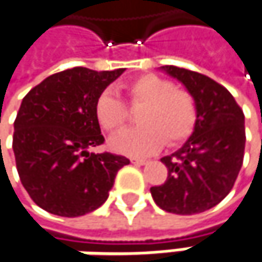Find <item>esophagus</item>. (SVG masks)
<instances>
[{
    "label": "esophagus",
    "instance_id": "esophagus-1",
    "mask_svg": "<svg viewBox=\"0 0 262 262\" xmlns=\"http://www.w3.org/2000/svg\"><path fill=\"white\" fill-rule=\"evenodd\" d=\"M130 162L133 165H145L147 163L145 159H138V157H130Z\"/></svg>",
    "mask_w": 262,
    "mask_h": 262
}]
</instances>
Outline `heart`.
Masks as SVG:
<instances>
[{
    "instance_id": "1",
    "label": "heart",
    "mask_w": 262,
    "mask_h": 262,
    "mask_svg": "<svg viewBox=\"0 0 262 262\" xmlns=\"http://www.w3.org/2000/svg\"><path fill=\"white\" fill-rule=\"evenodd\" d=\"M126 97L132 109L141 107V126L121 132L111 139V148L129 156L156 153L163 142L177 147L186 142L196 127L198 106L190 91L159 75H141L126 83ZM94 115L107 133L121 130L129 121V111L111 90L102 91L94 102Z\"/></svg>"
}]
</instances>
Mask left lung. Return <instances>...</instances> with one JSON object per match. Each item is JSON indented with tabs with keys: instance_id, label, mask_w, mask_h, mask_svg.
<instances>
[{
	"instance_id": "1",
	"label": "left lung",
	"mask_w": 262,
	"mask_h": 262,
	"mask_svg": "<svg viewBox=\"0 0 262 262\" xmlns=\"http://www.w3.org/2000/svg\"><path fill=\"white\" fill-rule=\"evenodd\" d=\"M162 69L192 93L198 123L179 151L162 159L168 177L150 192L168 213H202L225 198L240 172L246 144L245 114L232 94L211 78L176 66Z\"/></svg>"
}]
</instances>
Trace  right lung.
I'll return each mask as SVG.
<instances>
[{
	"label": "right lung",
	"mask_w": 262,
	"mask_h": 262,
	"mask_svg": "<svg viewBox=\"0 0 262 262\" xmlns=\"http://www.w3.org/2000/svg\"><path fill=\"white\" fill-rule=\"evenodd\" d=\"M123 72L67 69L24 97L13 151L22 186L40 208L64 217L91 213L107 200L117 172L130 163L107 151L88 153L105 142L94 102Z\"/></svg>",
	"instance_id": "obj_1"
}]
</instances>
